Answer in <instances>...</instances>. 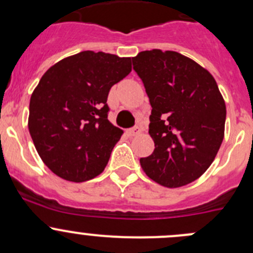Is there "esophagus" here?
<instances>
[{
  "instance_id": "34e87169",
  "label": "esophagus",
  "mask_w": 253,
  "mask_h": 253,
  "mask_svg": "<svg viewBox=\"0 0 253 253\" xmlns=\"http://www.w3.org/2000/svg\"><path fill=\"white\" fill-rule=\"evenodd\" d=\"M127 133H128L129 136H137V134L141 133V127H138V126L133 127V128L128 129V131H127Z\"/></svg>"
}]
</instances>
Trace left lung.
I'll use <instances>...</instances> for the list:
<instances>
[{"label":"left lung","instance_id":"8db88e82","mask_svg":"<svg viewBox=\"0 0 253 253\" xmlns=\"http://www.w3.org/2000/svg\"><path fill=\"white\" fill-rule=\"evenodd\" d=\"M152 105L154 152L141 167L164 187L188 185L207 171L224 139L226 106L213 76L176 51L154 48L132 57Z\"/></svg>","mask_w":253,"mask_h":253}]
</instances>
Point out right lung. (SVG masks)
<instances>
[{
	"label": "right lung",
	"instance_id": "1",
	"mask_svg": "<svg viewBox=\"0 0 253 253\" xmlns=\"http://www.w3.org/2000/svg\"><path fill=\"white\" fill-rule=\"evenodd\" d=\"M131 71V57L82 51L44 73L30 98L28 127L53 174L84 182L103 172L124 133L108 120L106 100Z\"/></svg>",
	"mask_w": 253,
	"mask_h": 253
}]
</instances>
